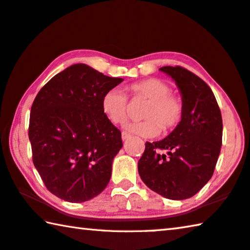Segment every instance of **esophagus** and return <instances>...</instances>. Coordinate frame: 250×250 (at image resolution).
<instances>
[{
	"label": "esophagus",
	"mask_w": 250,
	"mask_h": 250,
	"mask_svg": "<svg viewBox=\"0 0 250 250\" xmlns=\"http://www.w3.org/2000/svg\"><path fill=\"white\" fill-rule=\"evenodd\" d=\"M129 137H130V135H129L128 133H126V132H123V133H122V138H123V141H127Z\"/></svg>",
	"instance_id": "34e87169"
}]
</instances>
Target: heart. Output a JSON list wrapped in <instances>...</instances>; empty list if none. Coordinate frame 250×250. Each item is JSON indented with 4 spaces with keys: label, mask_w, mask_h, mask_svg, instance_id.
<instances>
[{
    "label": "heart",
    "mask_w": 250,
    "mask_h": 250,
    "mask_svg": "<svg viewBox=\"0 0 250 250\" xmlns=\"http://www.w3.org/2000/svg\"><path fill=\"white\" fill-rule=\"evenodd\" d=\"M133 100H145L147 104L143 109L144 121L129 123L125 129L143 137L156 136L163 128L164 132L174 129L182 121L184 104L182 98L170 93V86L159 79H147L133 83L128 87ZM102 110L113 124H122L129 114L128 98L120 88H112L102 98Z\"/></svg>",
    "instance_id": "b5f03b06"
}]
</instances>
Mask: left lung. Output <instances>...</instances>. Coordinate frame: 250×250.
I'll use <instances>...</instances> for the list:
<instances>
[{"label": "left lung", "mask_w": 250, "mask_h": 250, "mask_svg": "<svg viewBox=\"0 0 250 250\" xmlns=\"http://www.w3.org/2000/svg\"><path fill=\"white\" fill-rule=\"evenodd\" d=\"M159 71L175 81L184 104L182 121L162 141L146 142L138 161L145 185L163 197H193L211 178L220 154L223 120L210 87L182 66Z\"/></svg>", "instance_id": "left-lung-1"}]
</instances>
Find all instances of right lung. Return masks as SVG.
<instances>
[{"label":"right lung","mask_w":250,"mask_h":250,"mask_svg":"<svg viewBox=\"0 0 250 250\" xmlns=\"http://www.w3.org/2000/svg\"><path fill=\"white\" fill-rule=\"evenodd\" d=\"M123 81L74 64L36 95L28 126L33 164L59 198L83 203L107 186L123 143L121 130L102 110V98Z\"/></svg>","instance_id":"add662e5"}]
</instances>
